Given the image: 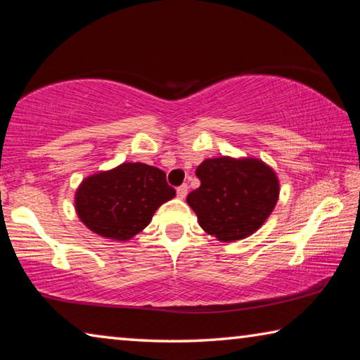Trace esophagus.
Instances as JSON below:
<instances>
[{"label": "esophagus", "mask_w": 360, "mask_h": 360, "mask_svg": "<svg viewBox=\"0 0 360 360\" xmlns=\"http://www.w3.org/2000/svg\"><path fill=\"white\" fill-rule=\"evenodd\" d=\"M186 194H188V185H186V184L180 185L179 188H176V196H179L180 199L186 198Z\"/></svg>", "instance_id": "34e87169"}]
</instances>
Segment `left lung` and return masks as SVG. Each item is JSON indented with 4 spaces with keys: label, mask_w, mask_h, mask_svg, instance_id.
Instances as JSON below:
<instances>
[{
    "label": "left lung",
    "mask_w": 360,
    "mask_h": 360,
    "mask_svg": "<svg viewBox=\"0 0 360 360\" xmlns=\"http://www.w3.org/2000/svg\"><path fill=\"white\" fill-rule=\"evenodd\" d=\"M196 175L201 186L186 201L204 231L223 243L257 231L278 202L276 174L257 159H205Z\"/></svg>",
    "instance_id": "1"
}]
</instances>
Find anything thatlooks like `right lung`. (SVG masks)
Segmentation results:
<instances>
[{
    "instance_id": "right-lung-1",
    "label": "right lung",
    "mask_w": 360,
    "mask_h": 360,
    "mask_svg": "<svg viewBox=\"0 0 360 360\" xmlns=\"http://www.w3.org/2000/svg\"><path fill=\"white\" fill-rule=\"evenodd\" d=\"M175 196L161 169L124 162L82 181L76 193L81 221L103 238L127 240L148 225L162 202Z\"/></svg>"
}]
</instances>
